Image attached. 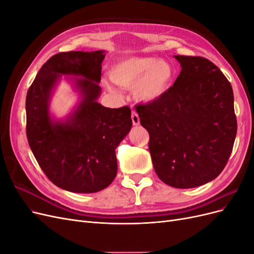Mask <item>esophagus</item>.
Returning <instances> with one entry per match:
<instances>
[{
    "label": "esophagus",
    "instance_id": "esophagus-1",
    "mask_svg": "<svg viewBox=\"0 0 254 254\" xmlns=\"http://www.w3.org/2000/svg\"><path fill=\"white\" fill-rule=\"evenodd\" d=\"M131 120H132V124H133L134 126L140 125L139 114H137L135 111H132V113H131Z\"/></svg>",
    "mask_w": 254,
    "mask_h": 254
}]
</instances>
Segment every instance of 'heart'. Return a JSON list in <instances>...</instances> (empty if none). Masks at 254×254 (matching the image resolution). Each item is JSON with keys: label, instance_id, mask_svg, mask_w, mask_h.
<instances>
[{"label": "heart", "instance_id": "b5f03b06", "mask_svg": "<svg viewBox=\"0 0 254 254\" xmlns=\"http://www.w3.org/2000/svg\"><path fill=\"white\" fill-rule=\"evenodd\" d=\"M110 78L120 87L132 88L135 101L152 104L171 90L175 68L171 63L156 57H127L112 65ZM107 87L110 89L109 84Z\"/></svg>", "mask_w": 254, "mask_h": 254}]
</instances>
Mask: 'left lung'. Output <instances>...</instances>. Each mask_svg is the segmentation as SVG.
<instances>
[{"label": "left lung", "instance_id": "8db88e82", "mask_svg": "<svg viewBox=\"0 0 254 254\" xmlns=\"http://www.w3.org/2000/svg\"><path fill=\"white\" fill-rule=\"evenodd\" d=\"M181 72L168 93L135 110L149 133L159 178L176 189L214 180L224 170L237 131L231 83L212 61L180 56Z\"/></svg>", "mask_w": 254, "mask_h": 254}]
</instances>
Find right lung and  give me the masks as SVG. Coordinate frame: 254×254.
<instances>
[{
  "mask_svg": "<svg viewBox=\"0 0 254 254\" xmlns=\"http://www.w3.org/2000/svg\"><path fill=\"white\" fill-rule=\"evenodd\" d=\"M105 51L64 52L38 72L26 95V135L38 164L48 178L72 193H95L109 187L118 173L115 148L132 126L129 107L107 108L101 95ZM61 74L74 79L82 101L64 121L49 115L52 90Z\"/></svg>",
  "mask_w": 254,
  "mask_h": 254,
  "instance_id": "obj_1",
  "label": "right lung"
}]
</instances>
